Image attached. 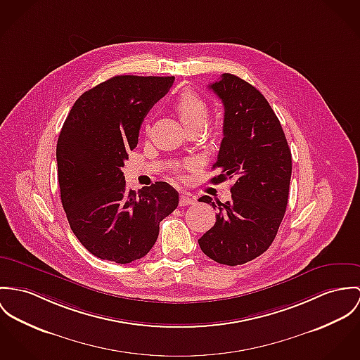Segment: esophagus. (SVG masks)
I'll list each match as a JSON object with an SVG mask.
<instances>
[{"label": "esophagus", "mask_w": 360, "mask_h": 360, "mask_svg": "<svg viewBox=\"0 0 360 360\" xmlns=\"http://www.w3.org/2000/svg\"><path fill=\"white\" fill-rule=\"evenodd\" d=\"M194 202H195V199L193 196L188 195V194H181L180 195V206H188Z\"/></svg>", "instance_id": "1"}]
</instances>
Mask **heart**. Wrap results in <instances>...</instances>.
<instances>
[{"mask_svg": "<svg viewBox=\"0 0 360 360\" xmlns=\"http://www.w3.org/2000/svg\"><path fill=\"white\" fill-rule=\"evenodd\" d=\"M173 107L188 131L200 128L207 117V103L191 89L181 91L174 100Z\"/></svg>", "mask_w": 360, "mask_h": 360, "instance_id": "obj_1", "label": "heart"}]
</instances>
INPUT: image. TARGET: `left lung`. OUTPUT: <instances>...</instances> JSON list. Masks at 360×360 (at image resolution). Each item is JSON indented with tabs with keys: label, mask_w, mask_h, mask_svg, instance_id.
<instances>
[{
	"label": "left lung",
	"mask_w": 360,
	"mask_h": 360,
	"mask_svg": "<svg viewBox=\"0 0 360 360\" xmlns=\"http://www.w3.org/2000/svg\"><path fill=\"white\" fill-rule=\"evenodd\" d=\"M209 88L224 104L223 140L210 181L233 179L231 199L203 195L219 209L216 223L198 239L202 252L226 265H240L262 255L283 220L292 177V153L282 125L266 98L233 74Z\"/></svg>",
	"instance_id": "left-lung-1"
}]
</instances>
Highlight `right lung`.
Listing matches in <instances>:
<instances>
[{"label": "right lung", "mask_w": 360, "mask_h": 360, "mask_svg": "<svg viewBox=\"0 0 360 360\" xmlns=\"http://www.w3.org/2000/svg\"><path fill=\"white\" fill-rule=\"evenodd\" d=\"M173 81L115 75L82 94L65 118L56 147L62 205L74 235L101 260L144 257L179 205V193L165 181L137 194L128 190L121 170L146 115Z\"/></svg>", "instance_id": "add662e5"}]
</instances>
